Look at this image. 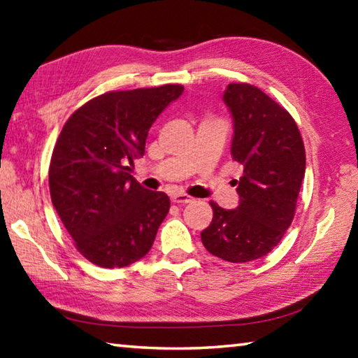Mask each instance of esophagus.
Here are the masks:
<instances>
[{
	"mask_svg": "<svg viewBox=\"0 0 358 358\" xmlns=\"http://www.w3.org/2000/svg\"><path fill=\"white\" fill-rule=\"evenodd\" d=\"M172 202L185 205V203L192 202V197L187 196V194H183V192H177V194H173V196H172Z\"/></svg>",
	"mask_w": 358,
	"mask_h": 358,
	"instance_id": "1",
	"label": "esophagus"
}]
</instances>
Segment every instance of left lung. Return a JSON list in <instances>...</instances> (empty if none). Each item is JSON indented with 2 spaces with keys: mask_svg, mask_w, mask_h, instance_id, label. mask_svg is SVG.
<instances>
[{
  "mask_svg": "<svg viewBox=\"0 0 358 358\" xmlns=\"http://www.w3.org/2000/svg\"><path fill=\"white\" fill-rule=\"evenodd\" d=\"M222 99L234 118L230 155L243 166L240 202L234 210L210 202L213 220L201 238L213 256L243 264L266 256L292 222L305 145L290 113L254 85L229 83Z\"/></svg>",
  "mask_w": 358,
  "mask_h": 358,
  "instance_id": "1",
  "label": "left lung"
}]
</instances>
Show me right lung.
<instances>
[{
    "label": "right lung",
    "instance_id": "1",
    "mask_svg": "<svg viewBox=\"0 0 358 358\" xmlns=\"http://www.w3.org/2000/svg\"><path fill=\"white\" fill-rule=\"evenodd\" d=\"M183 90L104 93L77 108L59 132L48 169L52 203L77 251L94 265L128 266L153 246L171 201L137 183L129 164L143 156L151 124Z\"/></svg>",
    "mask_w": 358,
    "mask_h": 358
}]
</instances>
